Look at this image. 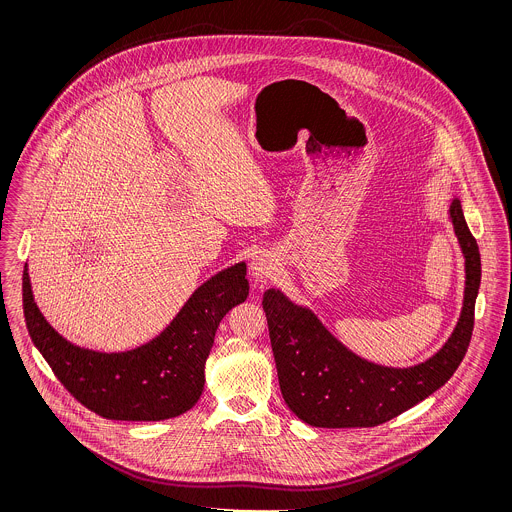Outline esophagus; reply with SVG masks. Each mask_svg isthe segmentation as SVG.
Returning a JSON list of instances; mask_svg holds the SVG:
<instances>
[{"instance_id":"1","label":"esophagus","mask_w":512,"mask_h":512,"mask_svg":"<svg viewBox=\"0 0 512 512\" xmlns=\"http://www.w3.org/2000/svg\"><path fill=\"white\" fill-rule=\"evenodd\" d=\"M276 270H278V259L270 251H259L257 255H253L249 272L255 282H265Z\"/></svg>"}]
</instances>
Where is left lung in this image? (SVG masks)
Returning <instances> with one entry per match:
<instances>
[{"mask_svg": "<svg viewBox=\"0 0 512 512\" xmlns=\"http://www.w3.org/2000/svg\"><path fill=\"white\" fill-rule=\"evenodd\" d=\"M464 257L463 309L430 359L407 368L376 365L347 349L303 305L276 288L263 293L280 391L299 420L315 428H372L439 390L459 368L474 328L482 263L459 197L447 209Z\"/></svg>", "mask_w": 512, "mask_h": 512, "instance_id": "1", "label": "left lung"}]
</instances>
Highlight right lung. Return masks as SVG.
I'll return each instance as SVG.
<instances>
[{"instance_id": "obj_1", "label": "right lung", "mask_w": 512, "mask_h": 512, "mask_svg": "<svg viewBox=\"0 0 512 512\" xmlns=\"http://www.w3.org/2000/svg\"><path fill=\"white\" fill-rule=\"evenodd\" d=\"M244 261L205 280L155 338L126 351H96L63 338L38 309L23 272L28 334L59 382L109 420L157 422L190 411L205 386V363L224 315L249 295Z\"/></svg>"}]
</instances>
